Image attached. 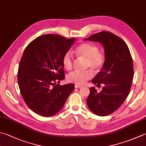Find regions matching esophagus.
<instances>
[{
	"label": "esophagus",
	"instance_id": "34e87169",
	"mask_svg": "<svg viewBox=\"0 0 146 146\" xmlns=\"http://www.w3.org/2000/svg\"><path fill=\"white\" fill-rule=\"evenodd\" d=\"M75 88H82V87H83L82 85H76V84L75 85Z\"/></svg>",
	"mask_w": 146,
	"mask_h": 146
}]
</instances>
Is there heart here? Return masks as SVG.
<instances>
[{
    "mask_svg": "<svg viewBox=\"0 0 146 146\" xmlns=\"http://www.w3.org/2000/svg\"><path fill=\"white\" fill-rule=\"evenodd\" d=\"M96 45L90 43H82L76 48L75 52L78 56L85 59V65L86 68H90L98 71L103 67L105 62L104 54L98 50ZM62 64L65 69L70 70L73 67V59L70 52H66L62 58ZM92 72L90 70L84 71H73L67 76L68 81L76 85H83L91 78Z\"/></svg>",
    "mask_w": 146,
    "mask_h": 146,
    "instance_id": "obj_1",
    "label": "heart"
}]
</instances>
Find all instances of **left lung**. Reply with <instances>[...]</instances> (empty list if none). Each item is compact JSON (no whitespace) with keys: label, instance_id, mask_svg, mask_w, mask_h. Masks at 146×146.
Wrapping results in <instances>:
<instances>
[{"label":"left lung","instance_id":"left-lung-1","mask_svg":"<svg viewBox=\"0 0 146 146\" xmlns=\"http://www.w3.org/2000/svg\"><path fill=\"white\" fill-rule=\"evenodd\" d=\"M85 40L101 43L105 55L103 67L92 80L94 84L104 86L99 93L90 87L87 104L96 115H109L121 106L129 94L133 78L132 56L125 42L109 31L94 34Z\"/></svg>","mask_w":146,"mask_h":146}]
</instances>
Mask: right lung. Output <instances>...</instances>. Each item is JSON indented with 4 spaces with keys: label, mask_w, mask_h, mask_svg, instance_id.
I'll list each match as a JSON object with an SVG mask.
<instances>
[{
    "label": "right lung",
    "mask_w": 146,
    "mask_h": 146,
    "mask_svg": "<svg viewBox=\"0 0 146 146\" xmlns=\"http://www.w3.org/2000/svg\"><path fill=\"white\" fill-rule=\"evenodd\" d=\"M76 38L47 34L30 42L19 62L18 82L25 102L33 112L52 116L62 109L75 88L73 84L60 85L64 78L62 58Z\"/></svg>",
    "instance_id": "obj_1"
}]
</instances>
